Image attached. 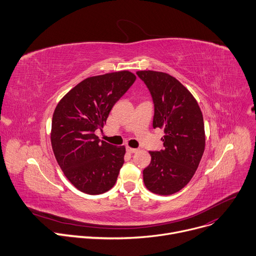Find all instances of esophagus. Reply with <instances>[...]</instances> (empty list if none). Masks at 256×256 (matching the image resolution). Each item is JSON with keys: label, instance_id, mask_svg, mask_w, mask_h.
<instances>
[{"label": "esophagus", "instance_id": "1", "mask_svg": "<svg viewBox=\"0 0 256 256\" xmlns=\"http://www.w3.org/2000/svg\"><path fill=\"white\" fill-rule=\"evenodd\" d=\"M126 152H128V153H134V152H137V151H138V149L132 148V147H130V146H126Z\"/></svg>", "mask_w": 256, "mask_h": 256}]
</instances>
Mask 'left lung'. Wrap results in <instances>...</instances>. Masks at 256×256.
I'll return each instance as SVG.
<instances>
[{"label": "left lung", "instance_id": "1", "mask_svg": "<svg viewBox=\"0 0 256 256\" xmlns=\"http://www.w3.org/2000/svg\"><path fill=\"white\" fill-rule=\"evenodd\" d=\"M154 103L153 128H162L164 149L149 151L144 168L147 190L160 196L180 192L194 177L205 151L204 119L196 100L184 85L168 73L138 71Z\"/></svg>", "mask_w": 256, "mask_h": 256}]
</instances>
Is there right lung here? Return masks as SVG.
Returning <instances> with one entry per match:
<instances>
[{
	"label": "right lung",
	"mask_w": 256,
	"mask_h": 256,
	"mask_svg": "<svg viewBox=\"0 0 256 256\" xmlns=\"http://www.w3.org/2000/svg\"><path fill=\"white\" fill-rule=\"evenodd\" d=\"M136 78L130 71L88 77L66 92L56 107L51 146L64 176L82 192L100 194L116 183L126 147L100 142L94 132L104 128L112 107Z\"/></svg>",
	"instance_id": "right-lung-1"
}]
</instances>
